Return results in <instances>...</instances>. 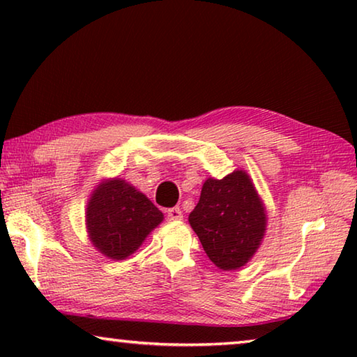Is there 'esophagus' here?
Returning a JSON list of instances; mask_svg holds the SVG:
<instances>
[{"label":"esophagus","instance_id":"34e87169","mask_svg":"<svg viewBox=\"0 0 357 357\" xmlns=\"http://www.w3.org/2000/svg\"><path fill=\"white\" fill-rule=\"evenodd\" d=\"M167 217H168V220H172V222L181 220L183 219V211H181L179 208H170L167 211Z\"/></svg>","mask_w":357,"mask_h":357}]
</instances>
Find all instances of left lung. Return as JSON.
<instances>
[{
	"label": "left lung",
	"instance_id": "1",
	"mask_svg": "<svg viewBox=\"0 0 357 357\" xmlns=\"http://www.w3.org/2000/svg\"><path fill=\"white\" fill-rule=\"evenodd\" d=\"M266 209L249 174L208 178L189 223L217 268L234 271L255 255L266 231Z\"/></svg>",
	"mask_w": 357,
	"mask_h": 357
}]
</instances>
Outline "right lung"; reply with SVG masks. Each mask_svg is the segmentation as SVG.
<instances>
[{
    "mask_svg": "<svg viewBox=\"0 0 357 357\" xmlns=\"http://www.w3.org/2000/svg\"><path fill=\"white\" fill-rule=\"evenodd\" d=\"M164 220L144 193L124 179H107L96 187L86 206V228L93 245L112 259H126Z\"/></svg>",
    "mask_w": 357,
    "mask_h": 357,
    "instance_id": "obj_1",
    "label": "right lung"
}]
</instances>
